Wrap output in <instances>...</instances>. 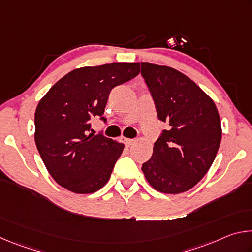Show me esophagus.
<instances>
[{"label": "esophagus", "mask_w": 252, "mask_h": 252, "mask_svg": "<svg viewBox=\"0 0 252 252\" xmlns=\"http://www.w3.org/2000/svg\"><path fill=\"white\" fill-rule=\"evenodd\" d=\"M122 141L125 144H126V146H130V144H132V142H133V139H127V138H122Z\"/></svg>", "instance_id": "obj_1"}]
</instances>
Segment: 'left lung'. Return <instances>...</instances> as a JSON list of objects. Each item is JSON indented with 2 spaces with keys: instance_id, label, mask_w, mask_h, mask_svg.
I'll list each match as a JSON object with an SVG mask.
<instances>
[{
  "instance_id": "left-lung-1",
  "label": "left lung",
  "mask_w": 252,
  "mask_h": 252,
  "mask_svg": "<svg viewBox=\"0 0 252 252\" xmlns=\"http://www.w3.org/2000/svg\"><path fill=\"white\" fill-rule=\"evenodd\" d=\"M141 75L158 118L168 125L142 171L160 192H185L215 161L222 134L218 110L192 80L172 67L141 62Z\"/></svg>"
}]
</instances>
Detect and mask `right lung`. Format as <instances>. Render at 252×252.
Instances as JSON below:
<instances>
[{
    "mask_svg": "<svg viewBox=\"0 0 252 252\" xmlns=\"http://www.w3.org/2000/svg\"><path fill=\"white\" fill-rule=\"evenodd\" d=\"M139 63H111L71 71L44 95L35 111V143L51 176L74 193H92L109 181L123 151L91 120L103 117L111 90L135 78Z\"/></svg>",
    "mask_w": 252,
    "mask_h": 252,
    "instance_id": "obj_1",
    "label": "right lung"
}]
</instances>
